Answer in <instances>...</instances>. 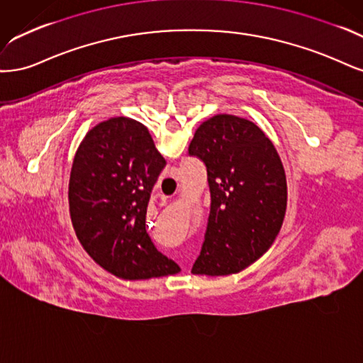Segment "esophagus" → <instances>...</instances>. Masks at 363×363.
I'll return each instance as SVG.
<instances>
[{
    "label": "esophagus",
    "instance_id": "1",
    "mask_svg": "<svg viewBox=\"0 0 363 363\" xmlns=\"http://www.w3.org/2000/svg\"><path fill=\"white\" fill-rule=\"evenodd\" d=\"M158 196H161V197H162V194H158Z\"/></svg>",
    "mask_w": 363,
    "mask_h": 363
}]
</instances>
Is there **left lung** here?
Segmentation results:
<instances>
[{
    "label": "left lung",
    "instance_id": "8db88e82",
    "mask_svg": "<svg viewBox=\"0 0 363 363\" xmlns=\"http://www.w3.org/2000/svg\"><path fill=\"white\" fill-rule=\"evenodd\" d=\"M189 154L208 173L211 211L193 274L242 272L272 247L286 213V177L272 140L253 122L217 114L197 128Z\"/></svg>",
    "mask_w": 363,
    "mask_h": 363
}]
</instances>
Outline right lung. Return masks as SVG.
<instances>
[{
  "instance_id": "add662e5",
  "label": "right lung",
  "mask_w": 363,
  "mask_h": 363,
  "mask_svg": "<svg viewBox=\"0 0 363 363\" xmlns=\"http://www.w3.org/2000/svg\"><path fill=\"white\" fill-rule=\"evenodd\" d=\"M164 166L147 128L130 118L93 126L77 149L67 191L72 226L90 258L121 279L181 272L146 232L150 191Z\"/></svg>"
}]
</instances>
